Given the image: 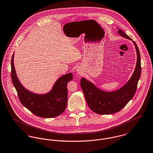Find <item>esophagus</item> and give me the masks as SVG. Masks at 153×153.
Here are the masks:
<instances>
[{
  "label": "esophagus",
  "instance_id": "esophagus-1",
  "mask_svg": "<svg viewBox=\"0 0 153 153\" xmlns=\"http://www.w3.org/2000/svg\"><path fill=\"white\" fill-rule=\"evenodd\" d=\"M76 72L78 73V74H81V73H82V70L80 68H78L77 69H76Z\"/></svg>",
  "mask_w": 153,
  "mask_h": 153
}]
</instances>
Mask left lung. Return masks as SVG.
I'll return each mask as SVG.
<instances>
[{
	"instance_id": "1",
	"label": "left lung",
	"mask_w": 153,
	"mask_h": 153,
	"mask_svg": "<svg viewBox=\"0 0 153 153\" xmlns=\"http://www.w3.org/2000/svg\"><path fill=\"white\" fill-rule=\"evenodd\" d=\"M117 28L122 37L133 41L137 56L136 68L130 79L123 86L111 92L97 88L83 77L81 78V86L86 102L92 111L99 114H113L122 109L134 97L141 75L140 54L136 43L122 30Z\"/></svg>"
}]
</instances>
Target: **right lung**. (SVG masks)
Instances as JSON below:
<instances>
[{"mask_svg":"<svg viewBox=\"0 0 153 153\" xmlns=\"http://www.w3.org/2000/svg\"><path fill=\"white\" fill-rule=\"evenodd\" d=\"M14 54L11 60V76L22 104L31 113L41 117H55L62 113L67 105V85L73 79L72 74L68 73L59 77L52 89L46 94L32 92L25 88L17 78L14 68Z\"/></svg>","mask_w":153,"mask_h":153,"instance_id":"1","label":"right lung"}]
</instances>
